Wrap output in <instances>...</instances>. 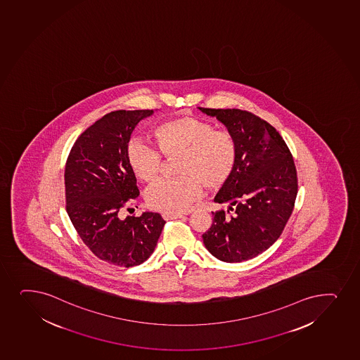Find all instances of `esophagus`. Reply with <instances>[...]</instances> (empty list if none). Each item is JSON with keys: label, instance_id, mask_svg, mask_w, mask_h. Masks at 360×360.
<instances>
[{"label": "esophagus", "instance_id": "esophagus-1", "mask_svg": "<svg viewBox=\"0 0 360 360\" xmlns=\"http://www.w3.org/2000/svg\"><path fill=\"white\" fill-rule=\"evenodd\" d=\"M184 217V214H166L164 213L162 214V218L165 219V220H170V219H181Z\"/></svg>", "mask_w": 360, "mask_h": 360}]
</instances>
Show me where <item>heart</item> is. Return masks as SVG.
Returning a JSON list of instances; mask_svg holds the SVG:
<instances>
[{
  "label": "heart",
  "mask_w": 360,
  "mask_h": 360,
  "mask_svg": "<svg viewBox=\"0 0 360 360\" xmlns=\"http://www.w3.org/2000/svg\"><path fill=\"white\" fill-rule=\"evenodd\" d=\"M158 150L167 159L179 157L176 179H160L146 191L150 210L166 214L186 213L207 189L226 186L235 174L238 146L227 130L193 116L171 118L152 131ZM145 142L134 139L127 146V162L135 177L152 182L160 174L162 158Z\"/></svg>",
  "instance_id": "obj_1"
}]
</instances>
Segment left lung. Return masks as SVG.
I'll return each mask as SVG.
<instances>
[{"mask_svg":"<svg viewBox=\"0 0 360 360\" xmlns=\"http://www.w3.org/2000/svg\"><path fill=\"white\" fill-rule=\"evenodd\" d=\"M226 125L238 146L235 174L214 201L234 212H213L202 238L207 250L224 262L254 259L283 233L295 208L298 177L295 160L276 129L239 109L198 108Z\"/></svg>","mask_w":360,"mask_h":360,"instance_id":"8db88e82","label":"left lung"}]
</instances>
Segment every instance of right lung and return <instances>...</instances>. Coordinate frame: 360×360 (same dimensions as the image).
<instances>
[{
  "mask_svg": "<svg viewBox=\"0 0 360 360\" xmlns=\"http://www.w3.org/2000/svg\"><path fill=\"white\" fill-rule=\"evenodd\" d=\"M153 110H117L81 134L65 170V210L77 233L98 259L120 266H139L150 257L165 220L159 213L121 218L140 195L127 162L135 127ZM129 210V208H128Z\"/></svg>",
  "mask_w": 360,
  "mask_h": 360,
  "instance_id": "obj_1",
  "label": "right lung"
}]
</instances>
